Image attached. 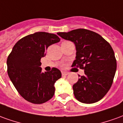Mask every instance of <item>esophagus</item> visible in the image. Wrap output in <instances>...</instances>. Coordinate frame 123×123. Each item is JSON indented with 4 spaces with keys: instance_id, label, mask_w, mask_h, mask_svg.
<instances>
[{
    "instance_id": "1",
    "label": "esophagus",
    "mask_w": 123,
    "mask_h": 123,
    "mask_svg": "<svg viewBox=\"0 0 123 123\" xmlns=\"http://www.w3.org/2000/svg\"><path fill=\"white\" fill-rule=\"evenodd\" d=\"M62 75H66V76H67V75H68V72H65V71H62Z\"/></svg>"
}]
</instances>
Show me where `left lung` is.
Returning a JSON list of instances; mask_svg holds the SVG:
<instances>
[{
	"label": "left lung",
	"mask_w": 123,
	"mask_h": 123,
	"mask_svg": "<svg viewBox=\"0 0 123 123\" xmlns=\"http://www.w3.org/2000/svg\"><path fill=\"white\" fill-rule=\"evenodd\" d=\"M57 34L76 46V56L72 67L84 70V75L73 85L75 98L84 103L101 99L111 88L117 69L116 59L110 44L98 33L86 29Z\"/></svg>",
	"instance_id": "left-lung-1"
}]
</instances>
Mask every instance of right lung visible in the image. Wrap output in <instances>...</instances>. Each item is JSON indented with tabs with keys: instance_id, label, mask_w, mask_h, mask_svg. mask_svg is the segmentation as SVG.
Instances as JSON below:
<instances>
[{
	"instance_id": "1",
	"label": "right lung",
	"mask_w": 123,
	"mask_h": 123,
	"mask_svg": "<svg viewBox=\"0 0 123 123\" xmlns=\"http://www.w3.org/2000/svg\"><path fill=\"white\" fill-rule=\"evenodd\" d=\"M55 34L36 32L18 41L7 59L10 79L21 96L29 102L41 104L55 94V83L61 78L58 68L41 72V59L49 46L60 41Z\"/></svg>"
}]
</instances>
